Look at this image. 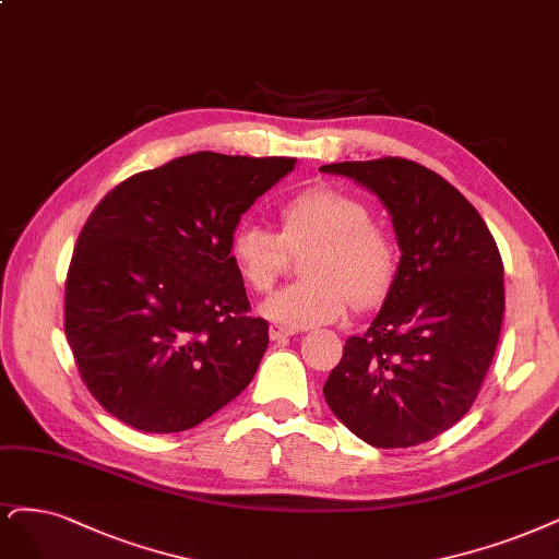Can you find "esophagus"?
<instances>
[{
    "label": "esophagus",
    "mask_w": 559,
    "mask_h": 559,
    "mask_svg": "<svg viewBox=\"0 0 559 559\" xmlns=\"http://www.w3.org/2000/svg\"><path fill=\"white\" fill-rule=\"evenodd\" d=\"M271 340L273 342H282V340H286V337H292V335H296V331L294 329H286V325H280V323H273L271 325Z\"/></svg>",
    "instance_id": "obj_1"
}]
</instances>
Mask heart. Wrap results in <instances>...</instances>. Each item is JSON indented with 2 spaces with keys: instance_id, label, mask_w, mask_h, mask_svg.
<instances>
[{
  "instance_id": "heart-1",
  "label": "heart",
  "mask_w": 559,
  "mask_h": 559,
  "mask_svg": "<svg viewBox=\"0 0 559 559\" xmlns=\"http://www.w3.org/2000/svg\"><path fill=\"white\" fill-rule=\"evenodd\" d=\"M280 234L240 224L230 234V261L254 292H267L284 273L288 249L312 247L302 282L267 296L259 312L286 329H312L346 312L349 300L365 310L389 296L397 275V247L370 207L335 187L305 189L280 210Z\"/></svg>"
}]
</instances>
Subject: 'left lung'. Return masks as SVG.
Masks as SVG:
<instances>
[{"label": "left lung", "instance_id": "1", "mask_svg": "<svg viewBox=\"0 0 559 559\" xmlns=\"http://www.w3.org/2000/svg\"><path fill=\"white\" fill-rule=\"evenodd\" d=\"M389 210L397 275L379 314L352 335L323 386L331 412L377 449L430 441L463 418L492 362L504 317V265L476 207L409 159L340 162Z\"/></svg>", "mask_w": 559, "mask_h": 559}]
</instances>
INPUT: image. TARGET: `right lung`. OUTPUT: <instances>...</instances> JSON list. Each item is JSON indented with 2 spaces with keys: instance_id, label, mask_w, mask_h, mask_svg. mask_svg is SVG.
Returning <instances> with one entry per match:
<instances>
[{
  "instance_id": "1",
  "label": "right lung",
  "mask_w": 559,
  "mask_h": 559,
  "mask_svg": "<svg viewBox=\"0 0 559 559\" xmlns=\"http://www.w3.org/2000/svg\"><path fill=\"white\" fill-rule=\"evenodd\" d=\"M292 157L194 152L94 207L75 242L64 331L90 393L127 426L182 432L238 397L267 349L230 234Z\"/></svg>"
}]
</instances>
